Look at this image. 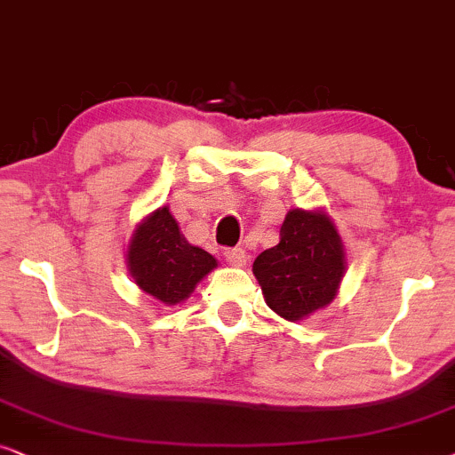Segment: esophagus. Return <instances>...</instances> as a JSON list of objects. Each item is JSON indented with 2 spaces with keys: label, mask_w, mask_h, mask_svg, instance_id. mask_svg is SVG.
<instances>
[{
  "label": "esophagus",
  "mask_w": 455,
  "mask_h": 455,
  "mask_svg": "<svg viewBox=\"0 0 455 455\" xmlns=\"http://www.w3.org/2000/svg\"><path fill=\"white\" fill-rule=\"evenodd\" d=\"M224 258H227L228 264L237 266V268H241V266H245V262H247L245 251L241 250V247H235V250H227V251H224Z\"/></svg>",
  "instance_id": "esophagus-1"
}]
</instances>
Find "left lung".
<instances>
[{"instance_id":"8db88e82","label":"left lung","mask_w":455,"mask_h":455,"mask_svg":"<svg viewBox=\"0 0 455 455\" xmlns=\"http://www.w3.org/2000/svg\"><path fill=\"white\" fill-rule=\"evenodd\" d=\"M251 270L266 306L299 323L337 298L347 259L341 235L324 210L293 208L284 216L278 245L259 253Z\"/></svg>"}]
</instances>
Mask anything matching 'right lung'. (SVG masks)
I'll list each match as a JSON object with an SVG mask.
<instances>
[{
    "label": "right lung",
    "mask_w": 455,
    "mask_h": 455,
    "mask_svg": "<svg viewBox=\"0 0 455 455\" xmlns=\"http://www.w3.org/2000/svg\"><path fill=\"white\" fill-rule=\"evenodd\" d=\"M129 275L143 293L164 306L189 299L197 283L218 266L202 247L191 245L180 233L168 205L149 212L137 224L126 247Z\"/></svg>",
    "instance_id": "obj_1"
}]
</instances>
